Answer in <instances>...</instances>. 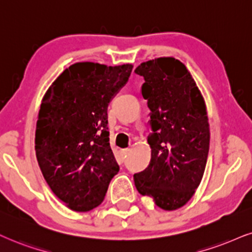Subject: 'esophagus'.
Wrapping results in <instances>:
<instances>
[{
  "label": "esophagus",
  "instance_id": "1",
  "mask_svg": "<svg viewBox=\"0 0 252 252\" xmlns=\"http://www.w3.org/2000/svg\"><path fill=\"white\" fill-rule=\"evenodd\" d=\"M128 152H129L128 148H125V150H121L120 153H121V157H123V159H125V158H126V155L128 154Z\"/></svg>",
  "mask_w": 252,
  "mask_h": 252
}]
</instances>
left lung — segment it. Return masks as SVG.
Wrapping results in <instances>:
<instances>
[{
    "label": "left lung",
    "mask_w": 252,
    "mask_h": 252,
    "mask_svg": "<svg viewBox=\"0 0 252 252\" xmlns=\"http://www.w3.org/2000/svg\"><path fill=\"white\" fill-rule=\"evenodd\" d=\"M151 110V162L134 174L141 195L163 210L185 206L200 186L209 152L207 107L191 74L179 60L160 57L135 69Z\"/></svg>",
    "instance_id": "8db88e82"
}]
</instances>
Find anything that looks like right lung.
<instances>
[{
	"label": "right lung",
	"instance_id": "right-lung-1",
	"mask_svg": "<svg viewBox=\"0 0 252 252\" xmlns=\"http://www.w3.org/2000/svg\"><path fill=\"white\" fill-rule=\"evenodd\" d=\"M132 69V64L74 63L42 99L36 125L37 161L54 194L74 212L98 207L119 172L108 138L107 107Z\"/></svg>",
	"mask_w": 252,
	"mask_h": 252
}]
</instances>
